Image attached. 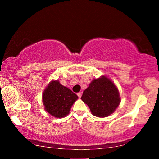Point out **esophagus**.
<instances>
[{"label":"esophagus","mask_w":159,"mask_h":159,"mask_svg":"<svg viewBox=\"0 0 159 159\" xmlns=\"http://www.w3.org/2000/svg\"><path fill=\"white\" fill-rule=\"evenodd\" d=\"M77 95V96L79 97L80 98H81V96H82V92H80V93H78Z\"/></svg>","instance_id":"34e87169"}]
</instances>
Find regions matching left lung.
Instances as JSON below:
<instances>
[{
    "mask_svg": "<svg viewBox=\"0 0 159 159\" xmlns=\"http://www.w3.org/2000/svg\"><path fill=\"white\" fill-rule=\"evenodd\" d=\"M81 99L98 117H106L114 113L121 99L116 86L105 76L94 79L84 90Z\"/></svg>",
    "mask_w": 159,
    "mask_h": 159,
    "instance_id": "8db88e82",
    "label": "left lung"
}]
</instances>
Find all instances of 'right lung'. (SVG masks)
<instances>
[{
  "mask_svg": "<svg viewBox=\"0 0 159 159\" xmlns=\"http://www.w3.org/2000/svg\"><path fill=\"white\" fill-rule=\"evenodd\" d=\"M77 98L70 89L63 86L58 80H53L43 92V103L48 113L56 118H62L69 114Z\"/></svg>",
  "mask_w": 159,
  "mask_h": 159,
  "instance_id": "add662e5",
  "label": "right lung"
}]
</instances>
